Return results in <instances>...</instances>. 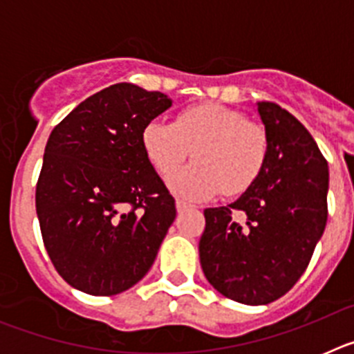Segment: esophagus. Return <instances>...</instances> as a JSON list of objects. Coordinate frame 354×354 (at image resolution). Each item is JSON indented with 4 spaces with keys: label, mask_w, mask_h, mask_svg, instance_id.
Instances as JSON below:
<instances>
[{
    "label": "esophagus",
    "mask_w": 354,
    "mask_h": 354,
    "mask_svg": "<svg viewBox=\"0 0 354 354\" xmlns=\"http://www.w3.org/2000/svg\"><path fill=\"white\" fill-rule=\"evenodd\" d=\"M177 211L179 212H184V211H189V209H193L192 204H187V202H184V200H177Z\"/></svg>",
    "instance_id": "1"
}]
</instances>
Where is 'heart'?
Listing matches in <instances>:
<instances>
[{"label": "heart", "mask_w": 354, "mask_h": 354, "mask_svg": "<svg viewBox=\"0 0 354 354\" xmlns=\"http://www.w3.org/2000/svg\"><path fill=\"white\" fill-rule=\"evenodd\" d=\"M142 147L161 177H170L192 156L195 162L170 179L177 195L204 200L245 193L261 177L270 140L243 111L223 104L183 109L174 124L154 120L142 133Z\"/></svg>", "instance_id": "1"}]
</instances>
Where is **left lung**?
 <instances>
[{
  "label": "left lung",
  "mask_w": 354,
  "mask_h": 354,
  "mask_svg": "<svg viewBox=\"0 0 354 354\" xmlns=\"http://www.w3.org/2000/svg\"><path fill=\"white\" fill-rule=\"evenodd\" d=\"M270 140L261 177L234 204L205 209L200 264L218 292L245 305L282 298L305 273L328 220V162L301 122L259 102Z\"/></svg>",
  "instance_id": "1"
}]
</instances>
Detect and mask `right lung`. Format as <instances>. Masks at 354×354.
<instances>
[{
	"label": "right lung",
	"instance_id": "1",
	"mask_svg": "<svg viewBox=\"0 0 354 354\" xmlns=\"http://www.w3.org/2000/svg\"><path fill=\"white\" fill-rule=\"evenodd\" d=\"M171 106L161 92L117 83L51 131L35 192L44 246L74 289L113 296L140 282L175 220V200L142 147Z\"/></svg>",
	"mask_w": 354,
	"mask_h": 354
}]
</instances>
